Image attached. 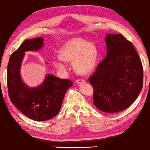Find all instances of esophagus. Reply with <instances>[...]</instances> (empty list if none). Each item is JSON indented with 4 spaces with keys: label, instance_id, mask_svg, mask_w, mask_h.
<instances>
[{
    "label": "esophagus",
    "instance_id": "esophagus-1",
    "mask_svg": "<svg viewBox=\"0 0 150 150\" xmlns=\"http://www.w3.org/2000/svg\"><path fill=\"white\" fill-rule=\"evenodd\" d=\"M86 82V80H84V79H78V80H76V83L77 85H81L82 83H85Z\"/></svg>",
    "mask_w": 150,
    "mask_h": 150
}]
</instances>
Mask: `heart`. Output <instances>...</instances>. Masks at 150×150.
I'll return each instance as SVG.
<instances>
[{
	"instance_id": "1",
	"label": "heart",
	"mask_w": 150,
	"mask_h": 150,
	"mask_svg": "<svg viewBox=\"0 0 150 150\" xmlns=\"http://www.w3.org/2000/svg\"><path fill=\"white\" fill-rule=\"evenodd\" d=\"M98 51L96 46L81 38L70 39L59 51L60 58L53 61L56 68H65L63 61L74 62V68L78 73L85 75L92 72L96 65Z\"/></svg>"
}]
</instances>
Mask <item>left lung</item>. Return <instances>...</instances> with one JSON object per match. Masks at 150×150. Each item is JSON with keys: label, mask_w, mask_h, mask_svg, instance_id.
Here are the masks:
<instances>
[{"label": "left lung", "mask_w": 150, "mask_h": 150, "mask_svg": "<svg viewBox=\"0 0 150 150\" xmlns=\"http://www.w3.org/2000/svg\"><path fill=\"white\" fill-rule=\"evenodd\" d=\"M105 41L106 56L89 82L94 88V106L112 113L136 100L143 85V68L132 43L122 34H106Z\"/></svg>", "instance_id": "left-lung-1"}]
</instances>
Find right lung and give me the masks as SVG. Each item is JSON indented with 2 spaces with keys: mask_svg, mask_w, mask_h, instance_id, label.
Masks as SVG:
<instances>
[{
  "mask_svg": "<svg viewBox=\"0 0 150 150\" xmlns=\"http://www.w3.org/2000/svg\"><path fill=\"white\" fill-rule=\"evenodd\" d=\"M44 46L42 37L26 39L10 57L7 72L8 95L11 102L26 116L37 121L51 119L59 112L70 80L51 74L46 75L41 85L27 86L20 75L22 62L27 51H38Z\"/></svg>",
  "mask_w": 150,
  "mask_h": 150,
  "instance_id": "1",
  "label": "right lung"
}]
</instances>
